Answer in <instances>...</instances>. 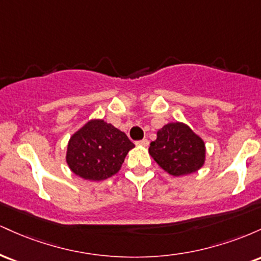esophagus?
<instances>
[{"label":"esophagus","mask_w":261,"mask_h":261,"mask_svg":"<svg viewBox=\"0 0 261 261\" xmlns=\"http://www.w3.org/2000/svg\"><path fill=\"white\" fill-rule=\"evenodd\" d=\"M136 145H139V146H148V140L147 139H143V140H141V141H137L136 142Z\"/></svg>","instance_id":"1"}]
</instances>
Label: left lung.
Segmentation results:
<instances>
[{
	"mask_svg": "<svg viewBox=\"0 0 261 261\" xmlns=\"http://www.w3.org/2000/svg\"><path fill=\"white\" fill-rule=\"evenodd\" d=\"M149 154L170 175L197 172L205 163V142L182 122H169L160 128L152 141Z\"/></svg>",
	"mask_w": 261,
	"mask_h": 261,
	"instance_id": "1",
	"label": "left lung"
}]
</instances>
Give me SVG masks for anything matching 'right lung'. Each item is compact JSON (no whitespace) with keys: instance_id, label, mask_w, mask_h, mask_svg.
<instances>
[{"instance_id":"right-lung-1","label":"right lung","mask_w":261,"mask_h":261,"mask_svg":"<svg viewBox=\"0 0 261 261\" xmlns=\"http://www.w3.org/2000/svg\"><path fill=\"white\" fill-rule=\"evenodd\" d=\"M135 145L126 134L100 119H94L76 131L67 145L66 162L76 175L99 181L119 172Z\"/></svg>"}]
</instances>
